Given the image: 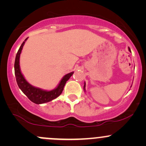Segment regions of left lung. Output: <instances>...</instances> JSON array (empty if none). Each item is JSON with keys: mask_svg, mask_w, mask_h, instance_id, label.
<instances>
[{"mask_svg": "<svg viewBox=\"0 0 146 146\" xmlns=\"http://www.w3.org/2000/svg\"><path fill=\"white\" fill-rule=\"evenodd\" d=\"M128 50H129V51L130 52H131V51H130V48L128 47ZM85 88H86V83L84 82V90L85 92H86V89H85Z\"/></svg>", "mask_w": 146, "mask_h": 146, "instance_id": "left-lung-1", "label": "left lung"}]
</instances>
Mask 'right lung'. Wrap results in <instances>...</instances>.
Instances as JSON below:
<instances>
[{
	"label": "right lung",
	"mask_w": 146,
	"mask_h": 146,
	"mask_svg": "<svg viewBox=\"0 0 146 146\" xmlns=\"http://www.w3.org/2000/svg\"><path fill=\"white\" fill-rule=\"evenodd\" d=\"M27 38H27L25 40L23 44L20 46L17 54H16L14 63L15 75H16L18 86L20 88V89L23 91V93L33 103L36 104H44L46 103V102H51L61 95V93L63 91L65 84L72 76L74 71L65 75L62 78V80H60V83L58 84L56 88L51 90H43L42 88H37V87H35L30 84L25 80V77L23 76V73H21V67H20V56H21V53L22 50H23V46H24L25 42L27 40Z\"/></svg>",
	"instance_id": "right-lung-1"
}]
</instances>
